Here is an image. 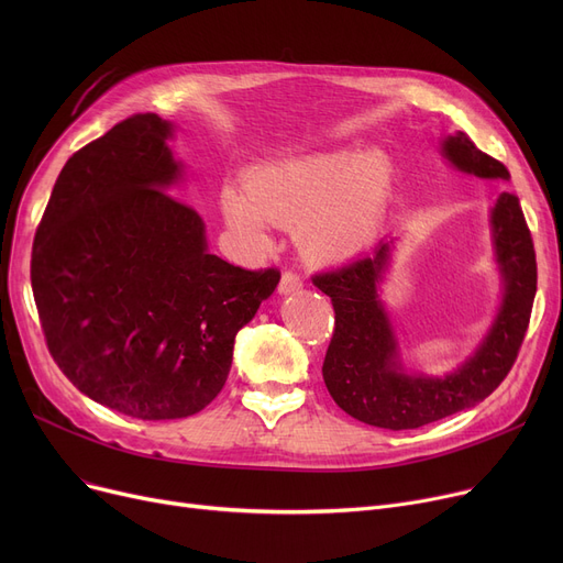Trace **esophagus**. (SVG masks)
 <instances>
[{
  "mask_svg": "<svg viewBox=\"0 0 563 563\" xmlns=\"http://www.w3.org/2000/svg\"><path fill=\"white\" fill-rule=\"evenodd\" d=\"M301 287H303V280H301V276H299L297 272H291V269H285V272H283V276H280V285H278L280 294L299 291Z\"/></svg>",
  "mask_w": 563,
  "mask_h": 563,
  "instance_id": "obj_1",
  "label": "esophagus"
}]
</instances>
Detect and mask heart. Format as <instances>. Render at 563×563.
<instances>
[{"label":"heart","instance_id":"heart-1","mask_svg":"<svg viewBox=\"0 0 563 563\" xmlns=\"http://www.w3.org/2000/svg\"><path fill=\"white\" fill-rule=\"evenodd\" d=\"M390 180V162L376 151L289 157L244 175L242 189H225L223 214L251 242H264L274 223L294 228L310 260L340 262L372 244Z\"/></svg>","mask_w":563,"mask_h":563}]
</instances>
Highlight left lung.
<instances>
[{
    "label": "left lung",
    "instance_id": "obj_1",
    "mask_svg": "<svg viewBox=\"0 0 563 563\" xmlns=\"http://www.w3.org/2000/svg\"><path fill=\"white\" fill-rule=\"evenodd\" d=\"M442 153L465 173L509 180L507 166L482 153L465 132L448 136ZM490 223L505 303L479 351L445 378L408 376L397 363L390 321L376 297L393 242H380L374 255L312 276V285L329 294L335 310L323 383L351 418L393 431L418 429L484 401L507 378L534 306L537 251L516 194H499Z\"/></svg>",
    "mask_w": 563,
    "mask_h": 563
}]
</instances>
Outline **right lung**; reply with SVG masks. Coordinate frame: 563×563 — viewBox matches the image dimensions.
Returning <instances> with one entry per match:
<instances>
[{
    "mask_svg": "<svg viewBox=\"0 0 563 563\" xmlns=\"http://www.w3.org/2000/svg\"><path fill=\"white\" fill-rule=\"evenodd\" d=\"M170 123L134 113L58 173L32 251L49 356L93 401L139 420L202 410L232 365L234 335L280 272L207 253L205 223L166 194L180 166Z\"/></svg>",
    "mask_w": 563,
    "mask_h": 563,
    "instance_id": "obj_1",
    "label": "right lung"
}]
</instances>
